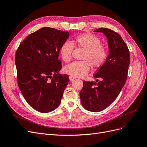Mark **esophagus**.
Returning a JSON list of instances; mask_svg holds the SVG:
<instances>
[{
    "label": "esophagus",
    "instance_id": "1",
    "mask_svg": "<svg viewBox=\"0 0 147 147\" xmlns=\"http://www.w3.org/2000/svg\"><path fill=\"white\" fill-rule=\"evenodd\" d=\"M75 79V78L74 77H72V76H70V77H69V80H70V82L74 81Z\"/></svg>",
    "mask_w": 147,
    "mask_h": 147
}]
</instances>
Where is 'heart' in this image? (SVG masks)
Instances as JSON below:
<instances>
[{"label": "heart", "mask_w": 147, "mask_h": 147, "mask_svg": "<svg viewBox=\"0 0 147 147\" xmlns=\"http://www.w3.org/2000/svg\"><path fill=\"white\" fill-rule=\"evenodd\" d=\"M74 45L83 49L85 53L82 57L84 61H75L64 67V72L73 77H84L90 71V64L93 68H99L108 58L109 50L107 47L101 45L100 39L94 34L85 33L77 35L72 42H64L61 45L60 56L65 63L72 59Z\"/></svg>", "instance_id": "b5f03b06"}]
</instances>
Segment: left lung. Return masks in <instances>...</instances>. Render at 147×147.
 I'll return each mask as SVG.
<instances>
[{
    "instance_id": "1",
    "label": "left lung",
    "mask_w": 147,
    "mask_h": 147,
    "mask_svg": "<svg viewBox=\"0 0 147 147\" xmlns=\"http://www.w3.org/2000/svg\"><path fill=\"white\" fill-rule=\"evenodd\" d=\"M94 32H102L107 38L109 55L105 64L94 75L100 80L84 81L80 97L84 109L98 112L117 99L125 84L130 54L125 42L115 31L102 28L96 29Z\"/></svg>"
}]
</instances>
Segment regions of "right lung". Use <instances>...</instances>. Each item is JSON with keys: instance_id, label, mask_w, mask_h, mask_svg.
Instances as JSON below:
<instances>
[{"instance_id": "obj_1", "label": "right lung", "mask_w": 147, "mask_h": 147, "mask_svg": "<svg viewBox=\"0 0 147 147\" xmlns=\"http://www.w3.org/2000/svg\"><path fill=\"white\" fill-rule=\"evenodd\" d=\"M69 33L43 28L30 34L16 52L17 81L25 100L33 109L48 113L60 105L69 83L62 68L59 50Z\"/></svg>"}]
</instances>
